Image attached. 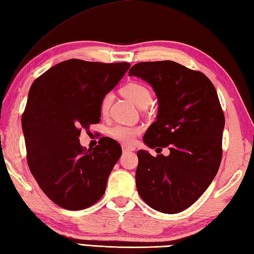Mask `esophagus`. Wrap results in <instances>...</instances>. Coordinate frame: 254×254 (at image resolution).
<instances>
[{"mask_svg": "<svg viewBox=\"0 0 254 254\" xmlns=\"http://www.w3.org/2000/svg\"><path fill=\"white\" fill-rule=\"evenodd\" d=\"M122 151H123V153H124V154H127V153H132V152L135 151V147H133V146H127V145H123V146H122Z\"/></svg>", "mask_w": 254, "mask_h": 254, "instance_id": "34e87169", "label": "esophagus"}]
</instances>
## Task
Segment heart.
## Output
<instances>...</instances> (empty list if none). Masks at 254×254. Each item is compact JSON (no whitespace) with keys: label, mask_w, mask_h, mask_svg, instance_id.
<instances>
[{"label":"heart","mask_w":254,"mask_h":254,"mask_svg":"<svg viewBox=\"0 0 254 254\" xmlns=\"http://www.w3.org/2000/svg\"><path fill=\"white\" fill-rule=\"evenodd\" d=\"M122 93L127 98L130 99L137 107H142L144 104H148L151 102L152 94L150 89L145 84L137 81H131L127 83L122 88ZM112 93L108 92L104 94L100 101V112L101 114H107L112 102ZM110 135L114 140L123 144H130L134 141V138L140 133V128L136 127L123 126V124H117L110 128Z\"/></svg>","instance_id":"obj_1"}]
</instances>
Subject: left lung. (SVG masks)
<instances>
[{"label":"left lung","instance_id":"8db88e82","mask_svg":"<svg viewBox=\"0 0 254 254\" xmlns=\"http://www.w3.org/2000/svg\"><path fill=\"white\" fill-rule=\"evenodd\" d=\"M128 74L150 83L158 99L144 143L170 150L168 156L137 152V191L153 209L181 212L205 192L221 163L225 114L216 88L202 72L171 61L138 63Z\"/></svg>","mask_w":254,"mask_h":254}]
</instances>
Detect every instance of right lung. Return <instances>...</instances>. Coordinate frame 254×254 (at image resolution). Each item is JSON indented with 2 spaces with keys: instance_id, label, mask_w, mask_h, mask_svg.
Listing matches in <instances>:
<instances>
[{
  "instance_id": "1",
  "label": "right lung",
  "mask_w": 254,
  "mask_h": 254,
  "mask_svg": "<svg viewBox=\"0 0 254 254\" xmlns=\"http://www.w3.org/2000/svg\"><path fill=\"white\" fill-rule=\"evenodd\" d=\"M128 63L69 59L35 79L22 116L31 173L49 199L68 210L92 206L106 191L122 148L110 137L93 148L81 128L100 121V101L127 71Z\"/></svg>"
}]
</instances>
